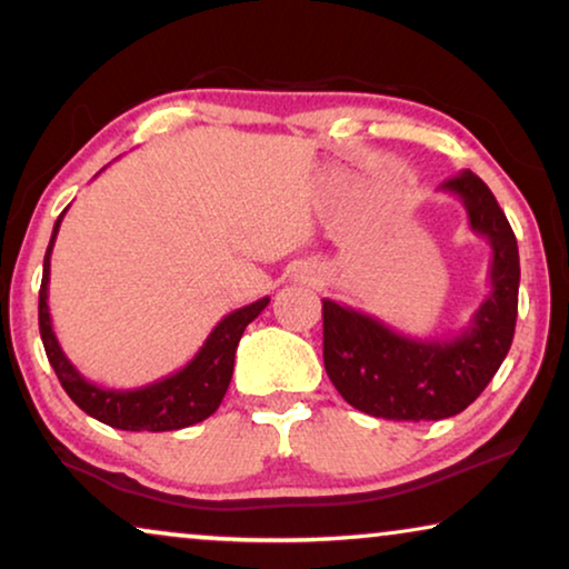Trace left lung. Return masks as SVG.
I'll use <instances>...</instances> for the list:
<instances>
[{
    "label": "left lung",
    "instance_id": "left-lung-1",
    "mask_svg": "<svg viewBox=\"0 0 569 569\" xmlns=\"http://www.w3.org/2000/svg\"><path fill=\"white\" fill-rule=\"evenodd\" d=\"M487 238L489 295L456 337L415 339L378 318L323 300V365L347 403L396 422L446 419L477 401L508 355L518 318V240L489 186L463 170L440 183Z\"/></svg>",
    "mask_w": 569,
    "mask_h": 569
}]
</instances>
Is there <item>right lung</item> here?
<instances>
[{
	"label": "right lung",
	"mask_w": 569,
	"mask_h": 569,
	"mask_svg": "<svg viewBox=\"0 0 569 569\" xmlns=\"http://www.w3.org/2000/svg\"><path fill=\"white\" fill-rule=\"evenodd\" d=\"M64 212L53 224L43 259L41 292H38V326H41L46 357H49L61 388L84 415L108 427H116V430L168 432L204 422L209 415H214L224 399V391H228L232 365H236V349L246 326L269 306V298H261L224 316L199 352L193 355L191 362H186L181 370L170 372L166 378L154 380V383H147L142 388H103L92 383L69 362L57 333H53L49 313L51 251L53 243H57V232L61 220H64Z\"/></svg>",
	"instance_id": "obj_1"
}]
</instances>
